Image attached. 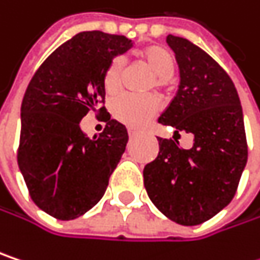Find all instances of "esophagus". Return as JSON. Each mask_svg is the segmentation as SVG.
Listing matches in <instances>:
<instances>
[{"label":"esophagus","mask_w":260,"mask_h":260,"mask_svg":"<svg viewBox=\"0 0 260 260\" xmlns=\"http://www.w3.org/2000/svg\"><path fill=\"white\" fill-rule=\"evenodd\" d=\"M128 135H129V138H135V137H137V135H138V134H137V131H134V129H128Z\"/></svg>","instance_id":"34e87169"}]
</instances>
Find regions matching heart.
<instances>
[{"label":"heart","instance_id":"1","mask_svg":"<svg viewBox=\"0 0 260 260\" xmlns=\"http://www.w3.org/2000/svg\"><path fill=\"white\" fill-rule=\"evenodd\" d=\"M137 59L153 74L152 87H156L157 90L170 89L171 76L176 71L177 62L174 53L168 47L160 44L147 46L137 53ZM122 80H123V59L113 58L103 74V87L108 96H113L120 90ZM159 110H160V103L153 95L149 96L122 95L111 103L113 116L119 122L128 125L131 128L146 126L159 113Z\"/></svg>","mask_w":260,"mask_h":260}]
</instances>
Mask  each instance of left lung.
I'll return each instance as SVG.
<instances>
[{
  "label": "left lung",
  "mask_w": 260,
  "mask_h": 260,
  "mask_svg": "<svg viewBox=\"0 0 260 260\" xmlns=\"http://www.w3.org/2000/svg\"><path fill=\"white\" fill-rule=\"evenodd\" d=\"M180 68L177 95L159 123L193 134L186 150L157 138L159 153L144 167V187L159 211L184 226L200 224L232 201L247 164V140L237 89L223 68L192 41L168 36ZM180 135V134H178Z\"/></svg>",
  "instance_id": "8db88e82"
}]
</instances>
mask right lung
<instances>
[{
  "label": "right lung",
  "mask_w": 260,
  "mask_h": 260,
  "mask_svg": "<svg viewBox=\"0 0 260 260\" xmlns=\"http://www.w3.org/2000/svg\"><path fill=\"white\" fill-rule=\"evenodd\" d=\"M131 46L123 36L80 32L40 65L26 87L17 164L31 200L55 219L73 220L96 205L125 152L128 132L106 113L103 74ZM89 111L106 122L92 140L80 129Z\"/></svg>",
  "instance_id": "1"
}]
</instances>
